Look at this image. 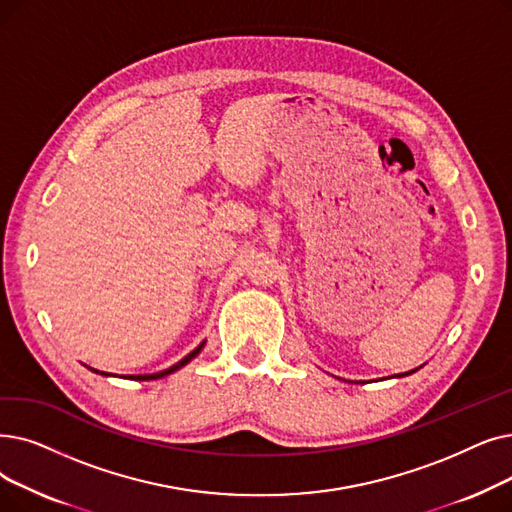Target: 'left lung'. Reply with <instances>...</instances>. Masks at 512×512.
I'll return each mask as SVG.
<instances>
[{"instance_id":"obj_1","label":"left lung","mask_w":512,"mask_h":512,"mask_svg":"<svg viewBox=\"0 0 512 512\" xmlns=\"http://www.w3.org/2000/svg\"><path fill=\"white\" fill-rule=\"evenodd\" d=\"M414 370H410V372H404V374H397V376H406V374H412Z\"/></svg>"}]
</instances>
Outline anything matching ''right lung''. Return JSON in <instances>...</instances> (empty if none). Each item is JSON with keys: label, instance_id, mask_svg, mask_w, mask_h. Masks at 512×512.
<instances>
[{"label": "right lung", "instance_id": "right-lung-1", "mask_svg": "<svg viewBox=\"0 0 512 512\" xmlns=\"http://www.w3.org/2000/svg\"><path fill=\"white\" fill-rule=\"evenodd\" d=\"M205 347V341L198 345L194 351H190L184 360H180L177 364H173L171 368H167V370H161V372H154V374H129L127 379H133V381H152V379H161V376H167V374H171V372H175V370H180L182 366H186L190 360H194L198 353H201V349ZM94 370V368H92ZM94 372H98V370H94Z\"/></svg>", "mask_w": 512, "mask_h": 512}]
</instances>
